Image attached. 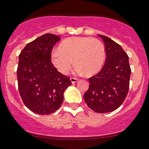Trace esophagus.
Here are the masks:
<instances>
[{
    "label": "esophagus",
    "mask_w": 149,
    "mask_h": 149,
    "mask_svg": "<svg viewBox=\"0 0 149 149\" xmlns=\"http://www.w3.org/2000/svg\"><path fill=\"white\" fill-rule=\"evenodd\" d=\"M70 80H71V83H72L73 84V83H77V82H78V80H79L78 79V78H70Z\"/></svg>",
    "instance_id": "34e87169"
}]
</instances>
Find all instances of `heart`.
<instances>
[{"label":"heart","instance_id":"b5f03b06","mask_svg":"<svg viewBox=\"0 0 149 149\" xmlns=\"http://www.w3.org/2000/svg\"><path fill=\"white\" fill-rule=\"evenodd\" d=\"M106 58L104 44L89 37L66 38L59 45V50L53 51L51 59L53 65L62 74H67L75 61L77 71L91 76L100 71Z\"/></svg>","mask_w":149,"mask_h":149}]
</instances>
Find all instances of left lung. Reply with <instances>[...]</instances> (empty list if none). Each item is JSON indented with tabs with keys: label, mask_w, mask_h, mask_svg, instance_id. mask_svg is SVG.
<instances>
[{
	"label": "left lung",
	"mask_w": 149,
	"mask_h": 149,
	"mask_svg": "<svg viewBox=\"0 0 149 149\" xmlns=\"http://www.w3.org/2000/svg\"><path fill=\"white\" fill-rule=\"evenodd\" d=\"M98 36L105 44L107 57L100 72L89 78L90 86L84 100L92 110L104 113L115 111L125 100L131 69L122 47L105 36Z\"/></svg>",
	"instance_id": "8db88e82"
}]
</instances>
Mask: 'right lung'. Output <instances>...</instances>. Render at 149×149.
I'll return each mask as SVG.
<instances>
[{
  "label": "right lung",
  "mask_w": 149,
  "mask_h": 149,
  "mask_svg": "<svg viewBox=\"0 0 149 149\" xmlns=\"http://www.w3.org/2000/svg\"><path fill=\"white\" fill-rule=\"evenodd\" d=\"M60 37L46 33L29 42L19 55L18 88L25 106L40 115L59 109L64 92L71 85L70 78L58 72L51 62L53 46Z\"/></svg>",
  "instance_id": "1"
}]
</instances>
